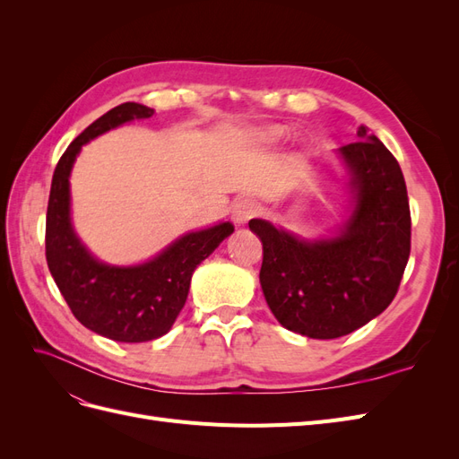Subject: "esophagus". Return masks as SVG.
Here are the masks:
<instances>
[{"instance_id": "1", "label": "esophagus", "mask_w": 459, "mask_h": 459, "mask_svg": "<svg viewBox=\"0 0 459 459\" xmlns=\"http://www.w3.org/2000/svg\"><path fill=\"white\" fill-rule=\"evenodd\" d=\"M260 214V204L253 199H241L239 203H235L233 206V220L238 221V224H247L248 220L255 218Z\"/></svg>"}]
</instances>
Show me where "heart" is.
<instances>
[{
  "label": "heart",
  "mask_w": 459,
  "mask_h": 459,
  "mask_svg": "<svg viewBox=\"0 0 459 459\" xmlns=\"http://www.w3.org/2000/svg\"><path fill=\"white\" fill-rule=\"evenodd\" d=\"M275 135H277V132H270V134H268V137H275Z\"/></svg>",
  "instance_id": "b5f03b06"
}]
</instances>
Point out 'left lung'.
I'll use <instances>...</instances> for the list:
<instances>
[{"label": "left lung", "instance_id": "1", "mask_svg": "<svg viewBox=\"0 0 459 459\" xmlns=\"http://www.w3.org/2000/svg\"><path fill=\"white\" fill-rule=\"evenodd\" d=\"M339 149L349 166L354 211L337 238L304 241L251 220L262 241L260 285L273 316L310 339H337L379 316L398 293L411 247L404 174L366 126Z\"/></svg>", "mask_w": 459, "mask_h": 459}]
</instances>
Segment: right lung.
<instances>
[{"instance_id":"1","label":"right lung","mask_w":459,"mask_h":459,"mask_svg":"<svg viewBox=\"0 0 459 459\" xmlns=\"http://www.w3.org/2000/svg\"><path fill=\"white\" fill-rule=\"evenodd\" d=\"M152 113L140 103H122L91 122L55 166L48 203L46 258L55 283L82 325L120 342H145L169 333L186 304L193 272L233 233L230 221L191 231L159 256L128 268L95 260L80 243L71 224L68 176L82 145Z\"/></svg>"}]
</instances>
